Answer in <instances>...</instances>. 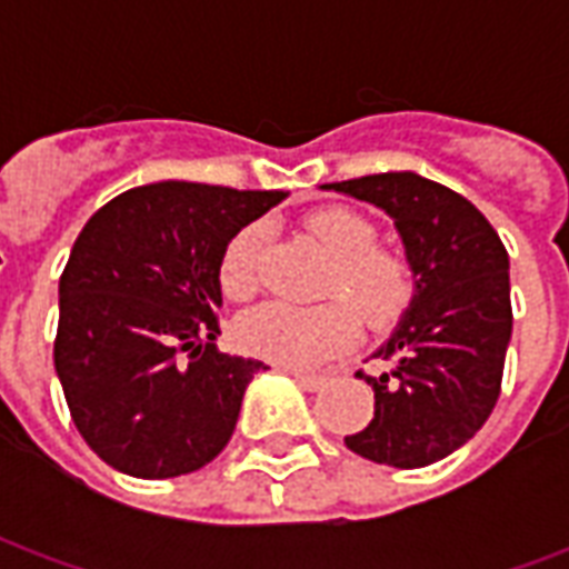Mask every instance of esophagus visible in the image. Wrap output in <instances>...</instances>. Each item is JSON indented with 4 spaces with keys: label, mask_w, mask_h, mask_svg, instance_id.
<instances>
[{
    "label": "esophagus",
    "mask_w": 569,
    "mask_h": 569,
    "mask_svg": "<svg viewBox=\"0 0 569 569\" xmlns=\"http://www.w3.org/2000/svg\"><path fill=\"white\" fill-rule=\"evenodd\" d=\"M292 378H296L298 387H305V390H320L322 383H326V375H308V371H289Z\"/></svg>",
    "instance_id": "34e87169"
}]
</instances>
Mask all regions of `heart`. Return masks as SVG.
<instances>
[{"mask_svg": "<svg viewBox=\"0 0 569 569\" xmlns=\"http://www.w3.org/2000/svg\"><path fill=\"white\" fill-rule=\"evenodd\" d=\"M308 231L332 259L322 277V296H338L310 308L271 301L249 310L237 322V341L252 357L271 359L292 369L320 366L353 345L360 317L375 329L393 326L415 298V273L402 252L375 243V224L347 210L322 207L305 216ZM264 228L243 224L219 256V283L234 301L259 289V256Z\"/></svg>", "mask_w": 569, "mask_h": 569, "instance_id": "obj_1", "label": "heart"}]
</instances>
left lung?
Instances as JSON below:
<instances>
[{"instance_id": "obj_1", "label": "left lung", "mask_w": 569, "mask_h": 569, "mask_svg": "<svg viewBox=\"0 0 569 569\" xmlns=\"http://www.w3.org/2000/svg\"><path fill=\"white\" fill-rule=\"evenodd\" d=\"M322 188L387 212L415 273L411 305L375 350L390 371L366 375L375 418L345 445L396 469L436 463L472 439L500 399L512 338L509 252L463 194L411 170Z\"/></svg>"}]
</instances>
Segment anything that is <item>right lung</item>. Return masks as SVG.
I'll list each match as a JSON object with an SVG mask.
<instances>
[{
	"label": "right lung",
	"instance_id": "right-lung-1",
	"mask_svg": "<svg viewBox=\"0 0 569 569\" xmlns=\"http://www.w3.org/2000/svg\"><path fill=\"white\" fill-rule=\"evenodd\" d=\"M283 198L170 179L118 194L81 228L60 277L54 369L103 463L176 478L222 453L268 366L212 345L219 256Z\"/></svg>",
	"mask_w": 569,
	"mask_h": 569
}]
</instances>
